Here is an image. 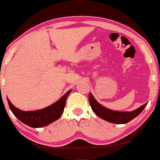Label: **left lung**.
<instances>
[{
	"label": "left lung",
	"mask_w": 160,
	"mask_h": 160,
	"mask_svg": "<svg viewBox=\"0 0 160 160\" xmlns=\"http://www.w3.org/2000/svg\"><path fill=\"white\" fill-rule=\"evenodd\" d=\"M88 100H89L92 109L97 116L105 121L115 123V124H125V123L129 122L136 116H139L147 105V102H146V104L142 105L137 109L129 112H117L108 109L97 102L92 93H90L88 95Z\"/></svg>",
	"instance_id": "1"
}]
</instances>
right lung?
Returning <instances> with one entry per match:
<instances>
[{"instance_id":"add662e5","label":"right lung","mask_w":160,"mask_h":160,"mask_svg":"<svg viewBox=\"0 0 160 160\" xmlns=\"http://www.w3.org/2000/svg\"><path fill=\"white\" fill-rule=\"evenodd\" d=\"M70 92L71 90L65 94L58 101L56 102L53 105L37 111H21L11 104L8 98V102L10 109L20 121L32 128H40L48 126L60 118L64 112L67 97Z\"/></svg>"}]
</instances>
